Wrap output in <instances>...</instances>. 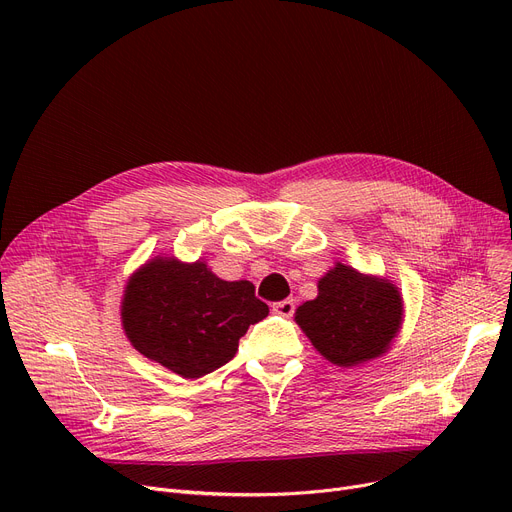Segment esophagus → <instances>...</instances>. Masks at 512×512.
Returning a JSON list of instances; mask_svg holds the SVG:
<instances>
[{
  "label": "esophagus",
  "instance_id": "esophagus-1",
  "mask_svg": "<svg viewBox=\"0 0 512 512\" xmlns=\"http://www.w3.org/2000/svg\"><path fill=\"white\" fill-rule=\"evenodd\" d=\"M272 309H274V313H278V315H282V317H290V315L294 313V309H297V305H294L292 299H284V301L274 303Z\"/></svg>",
  "mask_w": 512,
  "mask_h": 512
}]
</instances>
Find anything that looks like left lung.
Segmentation results:
<instances>
[{
	"label": "left lung",
	"instance_id": "obj_1",
	"mask_svg": "<svg viewBox=\"0 0 512 512\" xmlns=\"http://www.w3.org/2000/svg\"><path fill=\"white\" fill-rule=\"evenodd\" d=\"M317 288V299L297 309V324L321 355L351 367L386 353L402 317L394 284L338 263Z\"/></svg>",
	"mask_w": 512,
	"mask_h": 512
}]
</instances>
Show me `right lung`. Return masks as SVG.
Listing matches in <instances>:
<instances>
[{
    "label": "right lung",
    "mask_w": 512,
    "mask_h": 512,
    "mask_svg": "<svg viewBox=\"0 0 512 512\" xmlns=\"http://www.w3.org/2000/svg\"><path fill=\"white\" fill-rule=\"evenodd\" d=\"M267 313L249 280H220L201 261L155 259L128 282L122 324L141 355L197 380L226 365Z\"/></svg>",
    "instance_id": "add662e5"
}]
</instances>
